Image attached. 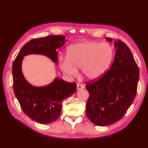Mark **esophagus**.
Segmentation results:
<instances>
[{"instance_id": "1", "label": "esophagus", "mask_w": 148, "mask_h": 148, "mask_svg": "<svg viewBox=\"0 0 148 148\" xmlns=\"http://www.w3.org/2000/svg\"><path fill=\"white\" fill-rule=\"evenodd\" d=\"M84 85L82 84H80V83H78L77 84V90H82L84 88Z\"/></svg>"}]
</instances>
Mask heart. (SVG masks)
<instances>
[{"instance_id":"heart-1","label":"heart","mask_w":148,"mask_h":148,"mask_svg":"<svg viewBox=\"0 0 148 148\" xmlns=\"http://www.w3.org/2000/svg\"><path fill=\"white\" fill-rule=\"evenodd\" d=\"M114 47L109 43L86 41L72 45L67 50V56L58 59L60 70L69 76H77L81 68L86 79H99L108 71L114 58Z\"/></svg>"}]
</instances>
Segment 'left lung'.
I'll return each mask as SVG.
<instances>
[{"label":"left lung","mask_w":148,"mask_h":148,"mask_svg":"<svg viewBox=\"0 0 148 148\" xmlns=\"http://www.w3.org/2000/svg\"><path fill=\"white\" fill-rule=\"evenodd\" d=\"M106 40L112 41L107 37ZM114 62L109 70L97 81L86 83L90 93L86 112L93 124L106 126L118 121L136 95L139 69L129 48L116 40Z\"/></svg>","instance_id":"8db88e82"}]
</instances>
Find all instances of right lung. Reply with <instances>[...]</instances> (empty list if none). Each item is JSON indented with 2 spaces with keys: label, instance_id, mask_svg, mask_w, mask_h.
I'll return each mask as SVG.
<instances>
[{
  "label": "right lung",
  "instance_id": "add662e5",
  "mask_svg": "<svg viewBox=\"0 0 148 148\" xmlns=\"http://www.w3.org/2000/svg\"><path fill=\"white\" fill-rule=\"evenodd\" d=\"M63 36H49L31 40L20 49L12 64L15 95L25 114L39 123H50L58 118L61 114L62 100L75 93L77 84L56 77L47 86H32L23 76L22 61L24 56L37 54L46 56L54 63H57L56 49L64 45L67 40Z\"/></svg>",
  "mask_w": 148,
  "mask_h": 148
}]
</instances>
